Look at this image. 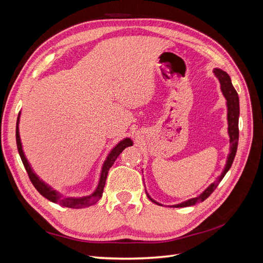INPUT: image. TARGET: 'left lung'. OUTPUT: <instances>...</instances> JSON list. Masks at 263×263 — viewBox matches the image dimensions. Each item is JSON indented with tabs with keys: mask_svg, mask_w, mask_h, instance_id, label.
Listing matches in <instances>:
<instances>
[{
	"mask_svg": "<svg viewBox=\"0 0 263 263\" xmlns=\"http://www.w3.org/2000/svg\"><path fill=\"white\" fill-rule=\"evenodd\" d=\"M213 72H214L215 77L218 79V81L220 83V91H221L222 95H224V98L226 99L227 124H228L227 133L229 136V154L227 156L225 168L220 173V176L217 178V180L206 187L197 197L189 198V200H186L184 202L171 205L170 208H186V206H191V205H194L196 203H201V202L205 201L206 198H208L213 193V191L217 187L219 182L222 180V178L225 177V174L230 169V166H232V164H233V161H234L236 153H237L238 138H239V129H238V121H239V98H238V93L236 92L235 87L233 86L232 80H230V77L228 76L226 71L221 70L219 68H215L213 70ZM145 190H146V186H145ZM146 193L151 202L156 203L157 205H162L161 203L155 201L154 198L149 195L147 190H146Z\"/></svg>",
	"mask_w": 263,
	"mask_h": 263,
	"instance_id": "1",
	"label": "left lung"
}]
</instances>
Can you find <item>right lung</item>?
<instances>
[{
	"label": "right lung",
	"mask_w": 263,
	"mask_h": 263,
	"mask_svg": "<svg viewBox=\"0 0 263 263\" xmlns=\"http://www.w3.org/2000/svg\"><path fill=\"white\" fill-rule=\"evenodd\" d=\"M20 119H21V112L17 117V122H16V144H17V149H18V154L20 157L23 161L24 166L28 173V177L33 183L36 190L41 193L44 197H46L47 200H49L52 203L59 204L62 206H66V208H71V209H82V208H87V206H91L93 204L97 203L101 196L103 195V191H104L105 186V182L107 178V173L110 166H112L117 159V157L121 155L122 151L126 148L133 146V140L129 137H126L122 139L121 141H118L117 144L110 149L108 155L106 156L104 162L102 164L101 172H100V178L97 187L94 189L93 192L90 195H85V196H77V197H65L62 193L58 192L57 190L50 186L48 183H46L43 179L39 178L37 176V173L34 171L33 166L29 163L27 160V158L25 156V153H24L23 145H22V140H21V135H20Z\"/></svg>",
	"instance_id": "1"
}]
</instances>
